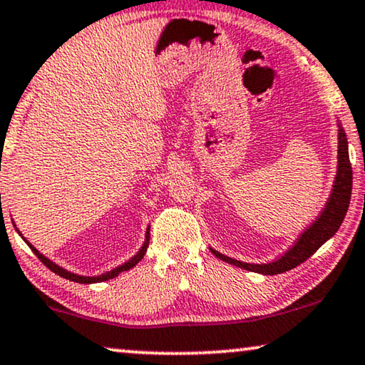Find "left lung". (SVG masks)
Instances as JSON below:
<instances>
[{
    "label": "left lung",
    "mask_w": 365,
    "mask_h": 365,
    "mask_svg": "<svg viewBox=\"0 0 365 365\" xmlns=\"http://www.w3.org/2000/svg\"><path fill=\"white\" fill-rule=\"evenodd\" d=\"M337 132V172L334 183H332V192L329 195V198H327L324 208H322V212L319 213V217L299 235V238L294 241V245H292L287 251H284L278 259L269 261V263H245V261L230 258V256L210 248L217 258L225 261V263L243 268L246 271L273 276L286 273V271L304 263V261L309 258V256L314 255L327 240H331L332 236L336 235L339 227H341L344 222V217H346L352 193V167L351 162H349L347 137L339 119Z\"/></svg>",
    "instance_id": "left-lung-1"
}]
</instances>
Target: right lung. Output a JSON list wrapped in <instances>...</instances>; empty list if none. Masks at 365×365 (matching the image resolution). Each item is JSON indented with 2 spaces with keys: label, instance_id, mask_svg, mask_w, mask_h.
<instances>
[{
  "label": "right lung",
  "instance_id": "right-lung-1",
  "mask_svg": "<svg viewBox=\"0 0 365 365\" xmlns=\"http://www.w3.org/2000/svg\"><path fill=\"white\" fill-rule=\"evenodd\" d=\"M13 225H14V228H16V232L19 233V236H21V238L24 240V243H26V245L29 246V248L33 250V253H34L36 256H38V258H39L41 261H43V264H44V266H48V268H49L51 271H54L56 274H59V276H63V278H66V279L74 281V283H81V284L104 283V281H109V279H112V278H117V276H119L120 273H124V271H129V269H132L133 266H135V264L138 263V261H140V259L143 258V255L147 253L148 241H150V225H148V227H147V232H145V241H143V245L140 246V250H138L137 253L133 255L130 259H127L125 263H122L120 266H115V268H112V269H109V271H106V273H101V274H97V276H84V274L73 273V271H69V269L63 268V266H59L58 263H54L53 259H49L48 256H44L43 253H41V251H39L38 248H34V246L31 245L26 238H24L23 233L19 232V230H18L16 223L13 222Z\"/></svg>",
  "mask_w": 365,
  "mask_h": 365
}]
</instances>
